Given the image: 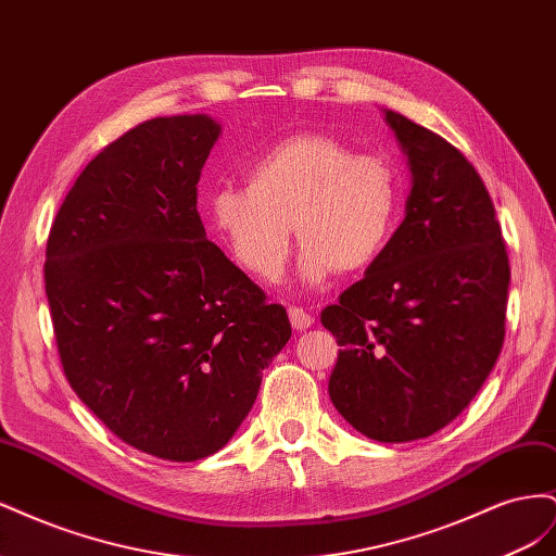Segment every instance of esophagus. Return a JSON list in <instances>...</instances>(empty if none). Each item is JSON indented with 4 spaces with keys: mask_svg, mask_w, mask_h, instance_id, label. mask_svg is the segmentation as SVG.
Instances as JSON below:
<instances>
[{
    "mask_svg": "<svg viewBox=\"0 0 556 556\" xmlns=\"http://www.w3.org/2000/svg\"><path fill=\"white\" fill-rule=\"evenodd\" d=\"M288 315H290V323H292V327H294L296 331H304V329H308V327L315 323L313 315L306 313L304 308H299V306H290V308H288Z\"/></svg>",
    "mask_w": 556,
    "mask_h": 556,
    "instance_id": "obj_1",
    "label": "esophagus"
}]
</instances>
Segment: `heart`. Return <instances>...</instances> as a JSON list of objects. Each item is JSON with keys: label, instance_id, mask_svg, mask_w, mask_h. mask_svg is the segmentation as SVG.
Instances as JSON below:
<instances>
[{"label": "heart", "instance_id": "1", "mask_svg": "<svg viewBox=\"0 0 556 556\" xmlns=\"http://www.w3.org/2000/svg\"><path fill=\"white\" fill-rule=\"evenodd\" d=\"M399 176L380 155L352 153L325 131H299L245 166V188L208 199L213 229L245 271L274 280L288 262L292 229L304 243L301 276L362 271L390 245L399 215Z\"/></svg>", "mask_w": 556, "mask_h": 556}]
</instances>
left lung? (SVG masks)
I'll list each match as a JSON object with an SVG mask.
<instances>
[{
    "label": "left lung",
    "mask_w": 556,
    "mask_h": 556,
    "mask_svg": "<svg viewBox=\"0 0 556 556\" xmlns=\"http://www.w3.org/2000/svg\"><path fill=\"white\" fill-rule=\"evenodd\" d=\"M413 188L390 245L323 311L341 345L329 396L366 439L441 431L473 399L506 336L510 266L482 178L439 134L384 111Z\"/></svg>",
    "instance_id": "1"
}]
</instances>
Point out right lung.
<instances>
[{
	"instance_id": "obj_1",
	"label": "right lung",
	"mask_w": 556,
	"mask_h": 556,
	"mask_svg": "<svg viewBox=\"0 0 556 556\" xmlns=\"http://www.w3.org/2000/svg\"><path fill=\"white\" fill-rule=\"evenodd\" d=\"M217 137L204 113L129 129L76 178L46 245L66 380L117 439L169 462L227 445L292 336L201 225L197 182Z\"/></svg>"
}]
</instances>
